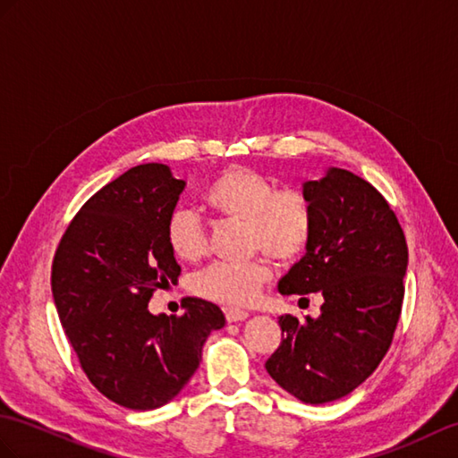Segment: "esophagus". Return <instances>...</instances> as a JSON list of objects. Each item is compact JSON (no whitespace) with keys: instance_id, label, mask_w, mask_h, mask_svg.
Segmentation results:
<instances>
[{"instance_id":"34e87169","label":"esophagus","mask_w":458,"mask_h":458,"mask_svg":"<svg viewBox=\"0 0 458 458\" xmlns=\"http://www.w3.org/2000/svg\"><path fill=\"white\" fill-rule=\"evenodd\" d=\"M225 317H227V322H242V320H247L250 315L244 313V310H239V309H229Z\"/></svg>"}]
</instances>
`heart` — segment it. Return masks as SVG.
Segmentation results:
<instances>
[{
	"label": "heart",
	"mask_w": 458,
	"mask_h": 458,
	"mask_svg": "<svg viewBox=\"0 0 458 458\" xmlns=\"http://www.w3.org/2000/svg\"><path fill=\"white\" fill-rule=\"evenodd\" d=\"M206 206L221 221L244 223V242L250 254L262 252L280 264L303 254L313 217L303 194L277 191L272 178L250 169L233 166L208 188ZM166 242L176 259L202 262L209 254V235L191 209H174L166 221ZM272 270L266 259L241 264H214L194 280V292L208 301L231 307L250 305L270 284Z\"/></svg>",
	"instance_id": "b5f03b06"
}]
</instances>
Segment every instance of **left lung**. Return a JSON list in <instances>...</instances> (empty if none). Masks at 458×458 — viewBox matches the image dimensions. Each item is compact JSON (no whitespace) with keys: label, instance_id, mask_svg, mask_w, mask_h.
Wrapping results in <instances>:
<instances>
[{"label":"left lung","instance_id":"1","mask_svg":"<svg viewBox=\"0 0 458 458\" xmlns=\"http://www.w3.org/2000/svg\"><path fill=\"white\" fill-rule=\"evenodd\" d=\"M310 237L303 259L277 289L325 299L317 318L280 317L282 344L266 371L305 404L350 394L393 342L404 299L408 247L403 227L375 188L338 166L303 184Z\"/></svg>","mask_w":458,"mask_h":458}]
</instances>
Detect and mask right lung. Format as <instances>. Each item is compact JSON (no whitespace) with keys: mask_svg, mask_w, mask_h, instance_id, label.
I'll return each instance as SVG.
<instances>
[{"mask_svg":"<svg viewBox=\"0 0 458 458\" xmlns=\"http://www.w3.org/2000/svg\"><path fill=\"white\" fill-rule=\"evenodd\" d=\"M184 186L166 165L133 166L87 199L54 256V303L81 369L130 410L171 403L196 373L209 332L225 327L204 299H184L181 317L148 309L155 289L181 276L166 221Z\"/></svg>","mask_w":458,"mask_h":458,"instance_id":"1","label":"right lung"}]
</instances>
